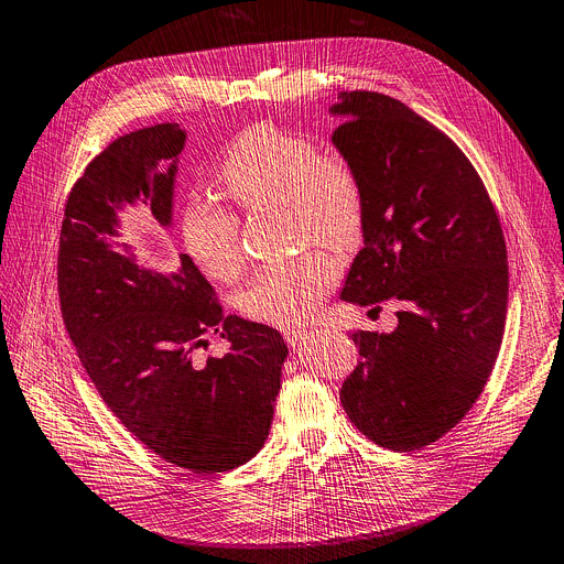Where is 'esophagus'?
<instances>
[{
  "mask_svg": "<svg viewBox=\"0 0 564 564\" xmlns=\"http://www.w3.org/2000/svg\"><path fill=\"white\" fill-rule=\"evenodd\" d=\"M283 337H285V343L292 347V349H296V347H302V343H306L308 337H311V330H306V328H296V326H288V328H283Z\"/></svg>",
  "mask_w": 564,
  "mask_h": 564,
  "instance_id": "34e87169",
  "label": "esophagus"
}]
</instances>
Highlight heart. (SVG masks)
Returning <instances> with one entry per match:
<instances>
[{
  "label": "heart",
  "mask_w": 564,
  "mask_h": 564,
  "mask_svg": "<svg viewBox=\"0 0 564 564\" xmlns=\"http://www.w3.org/2000/svg\"><path fill=\"white\" fill-rule=\"evenodd\" d=\"M217 185L247 210L283 206L296 245L335 251L356 247L365 231V193L356 167L340 154L322 152L306 135L274 124L245 129L227 147ZM181 238L197 265L217 281H231L245 265L238 217L219 202L193 199L181 215ZM340 279L326 251H311L260 268L240 294V308L260 322L308 319Z\"/></svg>",
  "instance_id": "1"
}]
</instances>
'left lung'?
Listing matches in <instances>:
<instances>
[{
    "label": "left lung",
    "instance_id": "obj_1",
    "mask_svg": "<svg viewBox=\"0 0 564 564\" xmlns=\"http://www.w3.org/2000/svg\"><path fill=\"white\" fill-rule=\"evenodd\" d=\"M333 144L365 193L362 249L340 299L399 302L392 333L354 330L360 360L340 399L354 426L392 452L452 431L499 356L508 253L497 210L467 156L381 93H340Z\"/></svg>",
    "mask_w": 564,
    "mask_h": 564
}]
</instances>
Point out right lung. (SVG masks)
Returning a JSON list of instances; mask_svg holds the SVG:
<instances>
[{
    "label": "right lung",
    "mask_w": 564,
    "mask_h": 564,
    "mask_svg": "<svg viewBox=\"0 0 564 564\" xmlns=\"http://www.w3.org/2000/svg\"><path fill=\"white\" fill-rule=\"evenodd\" d=\"M183 147L185 131L163 122L112 140L86 167L65 204L58 296L112 415L163 460L206 476L245 465L265 444L288 345L272 326L224 315L187 253L161 272L118 240L127 206L172 229ZM213 332L230 345L221 359L198 354Z\"/></svg>",
    "instance_id": "right-lung-1"
}]
</instances>
